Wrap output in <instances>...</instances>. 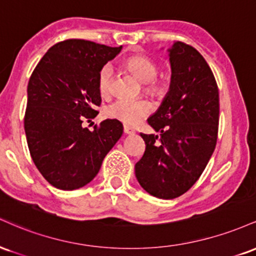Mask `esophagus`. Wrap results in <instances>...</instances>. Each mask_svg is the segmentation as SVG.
<instances>
[{
    "label": "esophagus",
    "instance_id": "esophagus-1",
    "mask_svg": "<svg viewBox=\"0 0 256 256\" xmlns=\"http://www.w3.org/2000/svg\"><path fill=\"white\" fill-rule=\"evenodd\" d=\"M124 132L126 134H134V130L132 128H130V126H124Z\"/></svg>",
    "mask_w": 256,
    "mask_h": 256
}]
</instances>
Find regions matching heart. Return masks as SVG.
<instances>
[{"label":"heart","mask_w":256,"mask_h":256,"mask_svg":"<svg viewBox=\"0 0 256 256\" xmlns=\"http://www.w3.org/2000/svg\"><path fill=\"white\" fill-rule=\"evenodd\" d=\"M126 67L134 73L143 83V90L149 95H161L166 89L162 80L156 79L158 73V64L146 56L136 55L128 58ZM113 67L110 64H106L101 67L98 77V86L101 95H108L113 82ZM152 110L150 102L146 100H126L119 98L106 108L104 113L108 118L119 120L126 125H137Z\"/></svg>","instance_id":"1"}]
</instances>
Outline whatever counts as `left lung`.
I'll use <instances>...</instances> for the list:
<instances>
[{
  "label": "left lung",
  "mask_w": 256,
  "mask_h": 256,
  "mask_svg": "<svg viewBox=\"0 0 256 256\" xmlns=\"http://www.w3.org/2000/svg\"><path fill=\"white\" fill-rule=\"evenodd\" d=\"M167 52L170 90L148 118L160 134H140L146 152L134 173L146 192L171 200L196 183L216 149L219 91L212 70L195 48L174 42Z\"/></svg>",
  "instance_id": "obj_1"
}]
</instances>
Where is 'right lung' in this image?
I'll return each mask as SVG.
<instances>
[{
    "label": "right lung",
    "mask_w": 256,
    "mask_h": 256,
    "mask_svg": "<svg viewBox=\"0 0 256 256\" xmlns=\"http://www.w3.org/2000/svg\"><path fill=\"white\" fill-rule=\"evenodd\" d=\"M122 46L84 40L56 43L40 58L28 85L24 128L38 171L60 190H76L96 177L122 134L119 120L106 119L90 131L84 119L98 116V77Z\"/></svg>",
    "instance_id": "add662e5"
}]
</instances>
